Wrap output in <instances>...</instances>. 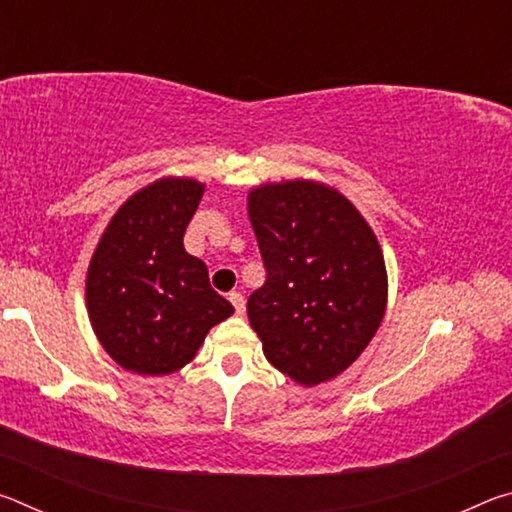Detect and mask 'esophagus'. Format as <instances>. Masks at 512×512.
I'll list each match as a JSON object with an SVG mask.
<instances>
[{"label": "esophagus", "mask_w": 512, "mask_h": 512, "mask_svg": "<svg viewBox=\"0 0 512 512\" xmlns=\"http://www.w3.org/2000/svg\"><path fill=\"white\" fill-rule=\"evenodd\" d=\"M228 300L232 302V307H235L237 314H244V311H246V300H244V296H241V293L232 291L230 296H228Z\"/></svg>", "instance_id": "obj_1"}]
</instances>
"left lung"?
<instances>
[{
    "label": "left lung",
    "instance_id": "obj_1",
    "mask_svg": "<svg viewBox=\"0 0 512 512\" xmlns=\"http://www.w3.org/2000/svg\"><path fill=\"white\" fill-rule=\"evenodd\" d=\"M248 216L266 268L248 318L266 359L302 386L334 379L384 318L388 280L375 232L348 198L314 180L253 189Z\"/></svg>",
    "mask_w": 512,
    "mask_h": 512
}]
</instances>
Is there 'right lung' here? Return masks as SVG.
Returning a JSON list of instances; mask_svg holds the SVG:
<instances>
[{
	"mask_svg": "<svg viewBox=\"0 0 512 512\" xmlns=\"http://www.w3.org/2000/svg\"><path fill=\"white\" fill-rule=\"evenodd\" d=\"M205 185L162 178L119 207L94 250L85 300L94 334L121 368L169 375L196 357L235 307L210 287L183 237Z\"/></svg>",
	"mask_w": 512,
	"mask_h": 512,
	"instance_id": "add662e5",
	"label": "right lung"
}]
</instances>
